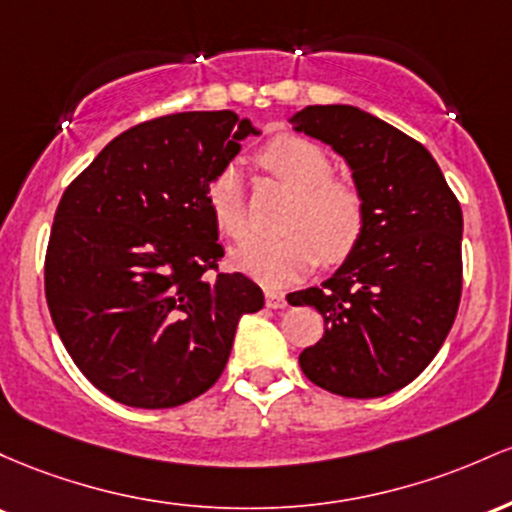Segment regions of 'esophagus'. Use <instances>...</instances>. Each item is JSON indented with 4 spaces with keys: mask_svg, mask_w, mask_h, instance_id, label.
Returning <instances> with one entry per match:
<instances>
[{
    "mask_svg": "<svg viewBox=\"0 0 512 512\" xmlns=\"http://www.w3.org/2000/svg\"><path fill=\"white\" fill-rule=\"evenodd\" d=\"M266 307L268 309H283V307H287V300H285L283 292L266 290Z\"/></svg>",
    "mask_w": 512,
    "mask_h": 512,
    "instance_id": "34e87169",
    "label": "esophagus"
}]
</instances>
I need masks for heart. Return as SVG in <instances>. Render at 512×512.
<instances>
[{
	"mask_svg": "<svg viewBox=\"0 0 512 512\" xmlns=\"http://www.w3.org/2000/svg\"><path fill=\"white\" fill-rule=\"evenodd\" d=\"M258 164L295 191L287 210L285 237L249 239L229 256L234 271L266 287H287L319 263H341L353 254L365 229V198L350 181L333 176V162L317 142L300 135H278L258 154ZM215 227L227 239L249 232L244 188L237 166H222L205 188Z\"/></svg>",
	"mask_w": 512,
	"mask_h": 512,
	"instance_id": "obj_1",
	"label": "heart"
}]
</instances>
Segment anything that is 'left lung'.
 Returning <instances> with one entry per match:
<instances>
[{
    "label": "left lung",
    "mask_w": 512,
    "mask_h": 512,
    "mask_svg": "<svg viewBox=\"0 0 512 512\" xmlns=\"http://www.w3.org/2000/svg\"><path fill=\"white\" fill-rule=\"evenodd\" d=\"M297 132L331 145L365 198V229L321 287L295 292L324 317L300 353L317 387L375 399L416 380L438 355L462 297V208L421 142L355 106H307Z\"/></svg>",
    "instance_id": "8db88e82"
}]
</instances>
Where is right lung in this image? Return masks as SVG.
Masks as SVG:
<instances>
[{
  "mask_svg": "<svg viewBox=\"0 0 512 512\" xmlns=\"http://www.w3.org/2000/svg\"><path fill=\"white\" fill-rule=\"evenodd\" d=\"M249 135L251 120L232 111L147 120L62 193L45 300L74 365L120 404L174 409L208 392L239 319L263 307L254 280L217 271L225 249L205 203Z\"/></svg>",
  "mask_w": 512,
  "mask_h": 512,
  "instance_id": "1",
  "label": "right lung"
}]
</instances>
